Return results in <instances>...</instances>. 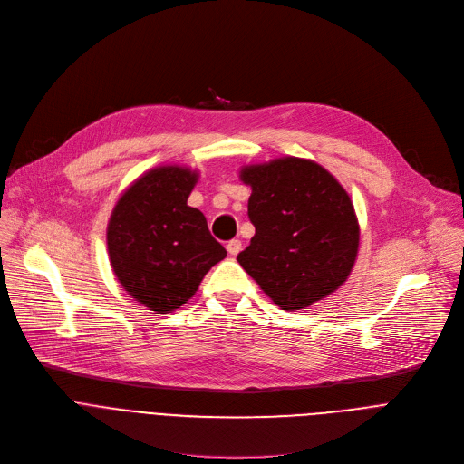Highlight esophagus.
Returning <instances> with one entry per match:
<instances>
[{
  "instance_id": "34e87169",
  "label": "esophagus",
  "mask_w": 464,
  "mask_h": 464,
  "mask_svg": "<svg viewBox=\"0 0 464 464\" xmlns=\"http://www.w3.org/2000/svg\"><path fill=\"white\" fill-rule=\"evenodd\" d=\"M227 252H229V256H238V252L242 250V242L238 240V238H233V240H229L227 242Z\"/></svg>"
}]
</instances>
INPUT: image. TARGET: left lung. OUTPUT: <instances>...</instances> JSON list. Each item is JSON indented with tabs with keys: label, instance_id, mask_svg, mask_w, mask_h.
Listing matches in <instances>:
<instances>
[{
	"label": "left lung",
	"instance_id": "8db88e82",
	"mask_svg": "<svg viewBox=\"0 0 464 464\" xmlns=\"http://www.w3.org/2000/svg\"><path fill=\"white\" fill-rule=\"evenodd\" d=\"M252 188L256 227L237 261L282 310H301L331 295L350 276L359 224L346 189L322 165L280 158L240 170Z\"/></svg>",
	"mask_w": 464,
	"mask_h": 464
}]
</instances>
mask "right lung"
<instances>
[{
  "label": "right lung",
  "mask_w": 464,
  "mask_h": 464,
  "mask_svg": "<svg viewBox=\"0 0 464 464\" xmlns=\"http://www.w3.org/2000/svg\"><path fill=\"white\" fill-rule=\"evenodd\" d=\"M198 173L163 165L118 199L107 227L112 271L128 294L158 314L180 308L227 252L201 210L188 207Z\"/></svg>",
  "instance_id": "add662e5"
}]
</instances>
